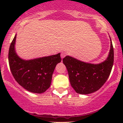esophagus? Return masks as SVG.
I'll use <instances>...</instances> for the list:
<instances>
[{
    "label": "esophagus",
    "instance_id": "1",
    "mask_svg": "<svg viewBox=\"0 0 123 123\" xmlns=\"http://www.w3.org/2000/svg\"><path fill=\"white\" fill-rule=\"evenodd\" d=\"M66 52H62L61 54V58H64L66 56Z\"/></svg>",
    "mask_w": 123,
    "mask_h": 123
}]
</instances>
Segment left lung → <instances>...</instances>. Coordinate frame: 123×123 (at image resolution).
<instances>
[{"label": "left lung", "instance_id": "1", "mask_svg": "<svg viewBox=\"0 0 123 123\" xmlns=\"http://www.w3.org/2000/svg\"><path fill=\"white\" fill-rule=\"evenodd\" d=\"M110 41L108 56L99 64L85 62L69 56H66L63 59L71 85L77 93L87 95L95 92L107 80L114 63V48L111 38Z\"/></svg>", "mask_w": 123, "mask_h": 123}]
</instances>
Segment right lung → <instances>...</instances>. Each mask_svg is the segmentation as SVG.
I'll list each match as a JSON object with an SVG mask.
<instances>
[{"label": "right lung", "instance_id": "right-lung-1", "mask_svg": "<svg viewBox=\"0 0 123 123\" xmlns=\"http://www.w3.org/2000/svg\"><path fill=\"white\" fill-rule=\"evenodd\" d=\"M16 37L17 34L10 45L8 54L9 64L13 77L19 85L30 92H44L50 87L56 65L61 61L60 53L25 60L16 53Z\"/></svg>", "mask_w": 123, "mask_h": 123}]
</instances>
